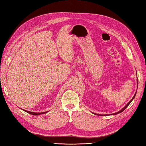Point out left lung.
I'll list each match as a JSON object with an SVG mask.
<instances>
[{
    "label": "left lung",
    "mask_w": 146,
    "mask_h": 146,
    "mask_svg": "<svg viewBox=\"0 0 146 146\" xmlns=\"http://www.w3.org/2000/svg\"><path fill=\"white\" fill-rule=\"evenodd\" d=\"M137 86H138V79H137ZM135 95L134 96V97L133 98V99H132L130 101H129V102L127 104V105H126V106H125L124 108H123V109H122L121 111H118V112H117V113H114V114H111V115L112 114H119V113H121V112H123V111H124L125 110V109H126V108L129 106V104L131 103V101H133V99H134V97H135ZM94 114H96V115H98V114H95V113H94ZM101 116H103V115H101Z\"/></svg>",
    "instance_id": "obj_1"
}]
</instances>
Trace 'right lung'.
I'll list each match as a JSON object with an SVG mask.
<instances>
[{"label": "right lung", "instance_id": "right-lung-1", "mask_svg": "<svg viewBox=\"0 0 146 146\" xmlns=\"http://www.w3.org/2000/svg\"><path fill=\"white\" fill-rule=\"evenodd\" d=\"M25 112H27V113H28L29 114H31L32 115H39V114H45L46 113H47L46 112H43V113H34V112H30V111H26V110H24Z\"/></svg>", "mask_w": 146, "mask_h": 146}]
</instances>
